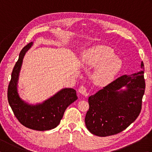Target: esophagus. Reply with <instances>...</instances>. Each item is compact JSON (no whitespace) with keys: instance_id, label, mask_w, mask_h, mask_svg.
<instances>
[{"instance_id":"34e87169","label":"esophagus","mask_w":152,"mask_h":152,"mask_svg":"<svg viewBox=\"0 0 152 152\" xmlns=\"http://www.w3.org/2000/svg\"><path fill=\"white\" fill-rule=\"evenodd\" d=\"M79 92L81 93V94L83 96H88V91H87V88H86V87L84 86H82L80 87V88L78 89Z\"/></svg>"}]
</instances>
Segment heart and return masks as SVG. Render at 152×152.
Wrapping results in <instances>:
<instances>
[{"instance_id":"b5f03b06","label":"heart","mask_w":152,"mask_h":152,"mask_svg":"<svg viewBox=\"0 0 152 152\" xmlns=\"http://www.w3.org/2000/svg\"><path fill=\"white\" fill-rule=\"evenodd\" d=\"M82 60L87 65L95 66L92 80L99 86L110 83L121 67V61L115 57L114 50L103 45L93 46L84 51Z\"/></svg>"}]
</instances>
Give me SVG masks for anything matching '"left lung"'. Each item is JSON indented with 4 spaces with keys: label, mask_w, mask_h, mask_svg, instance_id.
Listing matches in <instances>:
<instances>
[{
    "label": "left lung",
    "mask_w": 152,
    "mask_h": 152,
    "mask_svg": "<svg viewBox=\"0 0 152 152\" xmlns=\"http://www.w3.org/2000/svg\"><path fill=\"white\" fill-rule=\"evenodd\" d=\"M142 70L115 80L89 97L86 127L93 134L107 137L125 130L139 115L145 91ZM123 86L126 89L122 90Z\"/></svg>",
    "instance_id": "left-lung-1"
}]
</instances>
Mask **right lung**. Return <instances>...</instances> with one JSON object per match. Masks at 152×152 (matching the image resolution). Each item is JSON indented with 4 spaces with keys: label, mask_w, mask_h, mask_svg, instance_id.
Here are the masks:
<instances>
[{
    "label": "right lung",
    "mask_w": 152,
    "mask_h": 152,
    "mask_svg": "<svg viewBox=\"0 0 152 152\" xmlns=\"http://www.w3.org/2000/svg\"><path fill=\"white\" fill-rule=\"evenodd\" d=\"M32 45L33 42H30L23 48L13 69L8 88V101L16 118L23 125L33 130L48 131L59 124L65 110L78 96L76 90L64 88L41 104L31 105L21 100L17 88L19 71L25 54Z\"/></svg>",
    "instance_id": "obj_1"
}]
</instances>
